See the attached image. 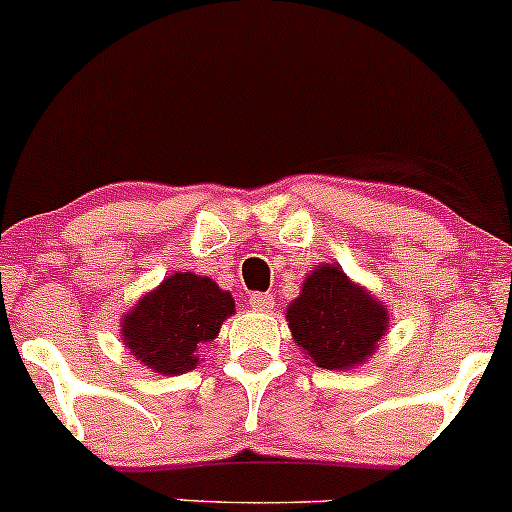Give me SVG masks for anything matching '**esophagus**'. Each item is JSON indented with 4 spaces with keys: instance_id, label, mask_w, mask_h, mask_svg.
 Wrapping results in <instances>:
<instances>
[{
    "instance_id": "obj_1",
    "label": "esophagus",
    "mask_w": 512,
    "mask_h": 512,
    "mask_svg": "<svg viewBox=\"0 0 512 512\" xmlns=\"http://www.w3.org/2000/svg\"><path fill=\"white\" fill-rule=\"evenodd\" d=\"M249 305L254 310H261V313H268V310H273V295L271 293H251L249 298Z\"/></svg>"
}]
</instances>
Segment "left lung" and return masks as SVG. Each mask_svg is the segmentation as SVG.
I'll use <instances>...</instances> for the list:
<instances>
[{"label": "left lung", "instance_id": "8db88e82", "mask_svg": "<svg viewBox=\"0 0 512 512\" xmlns=\"http://www.w3.org/2000/svg\"><path fill=\"white\" fill-rule=\"evenodd\" d=\"M286 320L303 355L337 372L365 365L389 330L387 305L337 263H320L305 276Z\"/></svg>", "mask_w": 512, "mask_h": 512}]
</instances>
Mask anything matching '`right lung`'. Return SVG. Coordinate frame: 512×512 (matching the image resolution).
I'll use <instances>...</instances> for the list:
<instances>
[{
  "mask_svg": "<svg viewBox=\"0 0 512 512\" xmlns=\"http://www.w3.org/2000/svg\"><path fill=\"white\" fill-rule=\"evenodd\" d=\"M234 313V298L219 283L177 271L120 318V337L125 350L147 370L175 377L202 362L199 350L219 335L224 320Z\"/></svg>",
  "mask_w": 512,
  "mask_h": 512,
  "instance_id": "1",
  "label": "right lung"
}]
</instances>
